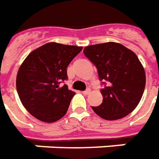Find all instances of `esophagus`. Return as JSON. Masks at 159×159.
Wrapping results in <instances>:
<instances>
[{
	"mask_svg": "<svg viewBox=\"0 0 159 159\" xmlns=\"http://www.w3.org/2000/svg\"><path fill=\"white\" fill-rule=\"evenodd\" d=\"M90 93V89H87V90H85L84 91H83V94H84V95H89Z\"/></svg>",
	"mask_w": 159,
	"mask_h": 159,
	"instance_id": "obj_1",
	"label": "esophagus"
}]
</instances>
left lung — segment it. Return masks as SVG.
<instances>
[{
    "label": "left lung",
    "instance_id": "1",
    "mask_svg": "<svg viewBox=\"0 0 159 159\" xmlns=\"http://www.w3.org/2000/svg\"><path fill=\"white\" fill-rule=\"evenodd\" d=\"M84 53L98 69L99 79L108 85L101 90L103 103L92 107L99 117L115 120L138 106L146 83L145 71L133 51L116 42L84 47Z\"/></svg>",
    "mask_w": 159,
    "mask_h": 159
}]
</instances>
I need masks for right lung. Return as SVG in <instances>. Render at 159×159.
<instances>
[{"label": "right lung", "instance_id": "obj_1", "mask_svg": "<svg viewBox=\"0 0 159 159\" xmlns=\"http://www.w3.org/2000/svg\"><path fill=\"white\" fill-rule=\"evenodd\" d=\"M83 47L49 42L33 50L21 64L16 90L23 106L36 119L52 123L66 114L75 92L60 84Z\"/></svg>", "mask_w": 159, "mask_h": 159}]
</instances>
